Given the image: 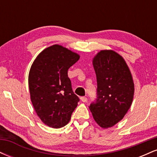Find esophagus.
<instances>
[{
    "mask_svg": "<svg viewBox=\"0 0 157 157\" xmlns=\"http://www.w3.org/2000/svg\"><path fill=\"white\" fill-rule=\"evenodd\" d=\"M80 100H81V101L83 102H87V100H88L87 97H81Z\"/></svg>",
    "mask_w": 157,
    "mask_h": 157,
    "instance_id": "obj_1",
    "label": "esophagus"
}]
</instances>
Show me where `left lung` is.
I'll use <instances>...</instances> for the list:
<instances>
[{
  "mask_svg": "<svg viewBox=\"0 0 157 157\" xmlns=\"http://www.w3.org/2000/svg\"><path fill=\"white\" fill-rule=\"evenodd\" d=\"M93 66L97 76V97L89 109L97 123L107 128L120 121L130 109L134 82L125 61L111 50L99 52Z\"/></svg>",
  "mask_w": 157,
  "mask_h": 157,
  "instance_id": "8db88e82",
  "label": "left lung"
}]
</instances>
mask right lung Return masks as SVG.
Here are the masks:
<instances>
[{
	"label": "right lung",
	"mask_w": 157,
	"mask_h": 157,
	"mask_svg": "<svg viewBox=\"0 0 157 157\" xmlns=\"http://www.w3.org/2000/svg\"><path fill=\"white\" fill-rule=\"evenodd\" d=\"M79 58L75 52L54 45L44 49L32 64L29 75L32 105L49 127L60 128L67 125L80 101L68 77V68Z\"/></svg>",
	"instance_id": "right-lung-1"
}]
</instances>
